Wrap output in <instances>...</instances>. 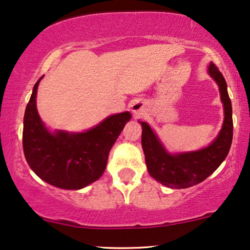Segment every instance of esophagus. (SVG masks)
I'll use <instances>...</instances> for the list:
<instances>
[{"mask_svg":"<svg viewBox=\"0 0 250 250\" xmlns=\"http://www.w3.org/2000/svg\"><path fill=\"white\" fill-rule=\"evenodd\" d=\"M145 110H146V106H145V103L143 100H136V102L131 104V112L136 118L143 116Z\"/></svg>","mask_w":250,"mask_h":250,"instance_id":"1","label":"esophagus"}]
</instances>
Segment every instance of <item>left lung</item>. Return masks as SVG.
<instances>
[{"mask_svg":"<svg viewBox=\"0 0 250 250\" xmlns=\"http://www.w3.org/2000/svg\"><path fill=\"white\" fill-rule=\"evenodd\" d=\"M208 72L219 87L224 107V122L217 137L203 148L187 152L170 153L146 122L142 125V146L148 174L158 182L173 189L189 188L204 181L220 166L229 154L233 138L232 103L227 92L225 78L210 63Z\"/></svg>","mask_w":250,"mask_h":250,"instance_id":"left-lung-1","label":"left lung"}]
</instances>
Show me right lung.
Segmentation results:
<instances>
[{
	"instance_id": "obj_1",
	"label": "right lung",
	"mask_w": 250,
	"mask_h": 250,
	"mask_svg": "<svg viewBox=\"0 0 250 250\" xmlns=\"http://www.w3.org/2000/svg\"><path fill=\"white\" fill-rule=\"evenodd\" d=\"M42 77L34 85L25 109V159L45 182L61 189L78 190L102 178L110 148L125 123L130 121L131 114L123 112L109 115L83 132L50 131L37 109V91Z\"/></svg>"
}]
</instances>
